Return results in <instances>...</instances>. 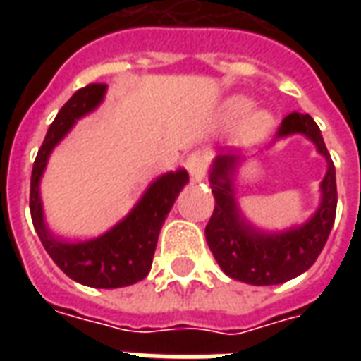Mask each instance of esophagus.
Here are the masks:
<instances>
[{"label":"esophagus","instance_id":"34e87169","mask_svg":"<svg viewBox=\"0 0 361 361\" xmlns=\"http://www.w3.org/2000/svg\"><path fill=\"white\" fill-rule=\"evenodd\" d=\"M209 162H211L209 152H204V150H195V152H191V154L185 158V168H188V172L191 173L193 180H201L204 176V172H207Z\"/></svg>","mask_w":361,"mask_h":361}]
</instances>
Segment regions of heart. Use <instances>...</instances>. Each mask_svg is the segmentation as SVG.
Returning <instances> with one entry per match:
<instances>
[{"label": "heart", "mask_w": 361, "mask_h": 361, "mask_svg": "<svg viewBox=\"0 0 361 361\" xmlns=\"http://www.w3.org/2000/svg\"><path fill=\"white\" fill-rule=\"evenodd\" d=\"M251 111V102L247 98H234L232 102L228 104L226 108V116L228 119H242L245 118L247 114ZM267 127H269V118H267L265 114H255V116H251L250 123H247V135L253 137V139H257L261 135H265Z\"/></svg>", "instance_id": "1"}]
</instances>
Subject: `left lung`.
I'll list each match as a JSON object with an SVG mask.
<instances>
[{
    "label": "left lung",
    "mask_w": 361,
    "mask_h": 361,
    "mask_svg": "<svg viewBox=\"0 0 361 361\" xmlns=\"http://www.w3.org/2000/svg\"><path fill=\"white\" fill-rule=\"evenodd\" d=\"M292 133L310 137L329 164L325 180L321 183V207L302 226L290 228L279 234H267L250 226L238 211L232 189L235 158L230 154H219L212 164L211 183L216 203L211 220L204 228V235L216 263L230 279L255 286L282 284L307 271L325 247L336 214L334 164L323 135L310 114L292 111L282 119L276 135L288 137Z\"/></svg>",
    "instance_id": "1"
}]
</instances>
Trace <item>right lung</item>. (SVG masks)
I'll list each match as a JSON object with an SVG mask.
<instances>
[{
  "mask_svg": "<svg viewBox=\"0 0 361 361\" xmlns=\"http://www.w3.org/2000/svg\"><path fill=\"white\" fill-rule=\"evenodd\" d=\"M106 85L92 82L75 92L51 121L30 176V216L44 250L69 279L92 288H121L142 280L150 271L158 234L176 197L188 183L185 170L160 176L142 195L133 211L119 224L90 242L69 243L54 238L46 228L40 201V178L51 149L73 123L102 102Z\"/></svg>",
  "mask_w": 361,
  "mask_h": 361,
  "instance_id": "right-lung-1",
  "label": "right lung"
}]
</instances>
